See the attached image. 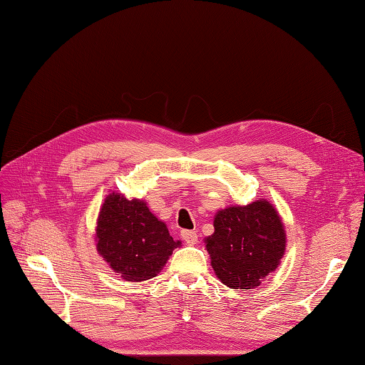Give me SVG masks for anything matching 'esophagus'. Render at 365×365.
Listing matches in <instances>:
<instances>
[{"label": "esophagus", "mask_w": 365, "mask_h": 365, "mask_svg": "<svg viewBox=\"0 0 365 365\" xmlns=\"http://www.w3.org/2000/svg\"><path fill=\"white\" fill-rule=\"evenodd\" d=\"M181 237L187 245H197L198 242V234L195 230H182Z\"/></svg>", "instance_id": "1"}]
</instances>
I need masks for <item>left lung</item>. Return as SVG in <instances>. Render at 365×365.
Masks as SVG:
<instances>
[{
    "instance_id": "left-lung-1",
    "label": "left lung",
    "mask_w": 365,
    "mask_h": 365,
    "mask_svg": "<svg viewBox=\"0 0 365 365\" xmlns=\"http://www.w3.org/2000/svg\"><path fill=\"white\" fill-rule=\"evenodd\" d=\"M213 227V234L204 238L210 264L218 280L232 289L257 288L285 255V225L264 198L220 209Z\"/></svg>"
}]
</instances>
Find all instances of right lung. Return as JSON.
I'll use <instances>...</instances> for the list:
<instances>
[{
  "label": "right lung",
  "mask_w": 365,
  "mask_h": 365,
  "mask_svg": "<svg viewBox=\"0 0 365 365\" xmlns=\"http://www.w3.org/2000/svg\"><path fill=\"white\" fill-rule=\"evenodd\" d=\"M96 250L127 282H144L163 271L175 247L167 225L150 212L147 201L111 192L102 204L94 234Z\"/></svg>",
  "instance_id": "right-lung-1"
}]
</instances>
